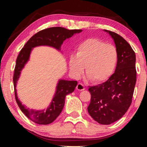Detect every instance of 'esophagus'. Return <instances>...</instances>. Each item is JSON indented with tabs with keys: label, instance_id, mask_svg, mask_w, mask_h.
I'll return each mask as SVG.
<instances>
[{
	"label": "esophagus",
	"instance_id": "obj_1",
	"mask_svg": "<svg viewBox=\"0 0 147 147\" xmlns=\"http://www.w3.org/2000/svg\"><path fill=\"white\" fill-rule=\"evenodd\" d=\"M76 89H77V90L80 91H83V90H84V89H85V87H84V86L82 84L78 83V85L76 86Z\"/></svg>",
	"mask_w": 147,
	"mask_h": 147
}]
</instances>
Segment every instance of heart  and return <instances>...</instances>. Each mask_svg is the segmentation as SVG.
I'll use <instances>...</instances> for the list:
<instances>
[{
  "mask_svg": "<svg viewBox=\"0 0 147 147\" xmlns=\"http://www.w3.org/2000/svg\"><path fill=\"white\" fill-rule=\"evenodd\" d=\"M117 49L111 44L96 38L88 39L79 45L76 55L70 56L69 69L78 78L86 66L87 75L96 83L106 80L113 74L117 63Z\"/></svg>",
  "mask_w": 147,
  "mask_h": 147,
  "instance_id": "obj_1",
  "label": "heart"
}]
</instances>
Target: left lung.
<instances>
[{
  "label": "left lung",
  "instance_id": "1",
  "mask_svg": "<svg viewBox=\"0 0 147 147\" xmlns=\"http://www.w3.org/2000/svg\"><path fill=\"white\" fill-rule=\"evenodd\" d=\"M113 38L117 51L116 69L105 82L89 88L91 97L89 115L101 124L120 119L131 105L136 83V54L129 43L115 32L106 30Z\"/></svg>",
  "mask_w": 147,
  "mask_h": 147
}]
</instances>
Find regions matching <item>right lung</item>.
Returning a JSON list of instances; mask_svg holds the SVG:
<instances>
[{
    "label": "right lung",
    "mask_w": 147,
    "mask_h": 147,
    "mask_svg": "<svg viewBox=\"0 0 147 147\" xmlns=\"http://www.w3.org/2000/svg\"><path fill=\"white\" fill-rule=\"evenodd\" d=\"M82 31V30H68L62 27H52L45 29L34 35L20 51L16 59L13 78L15 97L22 112L34 123L39 124H49L53 123L63 108L66 95L73 93L78 82L77 81L59 80L56 93L48 108L42 110L26 108L17 97L16 86L22 69L29 60L31 51L34 47L45 45L61 51V45L65 39L71 38L74 34H78Z\"/></svg>",
    "instance_id": "add662e5"
}]
</instances>
